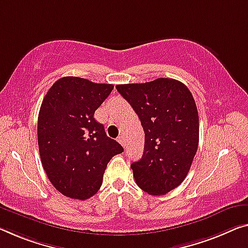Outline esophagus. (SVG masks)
Returning a JSON list of instances; mask_svg holds the SVG:
<instances>
[{
	"instance_id": "obj_1",
	"label": "esophagus",
	"mask_w": 248,
	"mask_h": 248,
	"mask_svg": "<svg viewBox=\"0 0 248 248\" xmlns=\"http://www.w3.org/2000/svg\"><path fill=\"white\" fill-rule=\"evenodd\" d=\"M117 140H118V142L119 143H121V145H123L124 147H125L124 145H125V140H124V136H119L117 138Z\"/></svg>"
}]
</instances>
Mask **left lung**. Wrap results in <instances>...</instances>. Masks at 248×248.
I'll return each instance as SVG.
<instances>
[{
  "label": "left lung",
  "instance_id": "1",
  "mask_svg": "<svg viewBox=\"0 0 248 248\" xmlns=\"http://www.w3.org/2000/svg\"><path fill=\"white\" fill-rule=\"evenodd\" d=\"M145 131L141 159L132 162L136 184L150 195H165L186 178L198 148L199 118L184 83L159 78L146 83L118 84Z\"/></svg>",
  "mask_w": 248,
  "mask_h": 248
}]
</instances>
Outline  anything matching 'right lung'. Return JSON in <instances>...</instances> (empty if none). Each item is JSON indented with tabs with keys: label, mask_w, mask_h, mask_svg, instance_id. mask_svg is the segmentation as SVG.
<instances>
[{
	"label": "right lung",
	"mask_w": 248,
	"mask_h": 248,
	"mask_svg": "<svg viewBox=\"0 0 248 248\" xmlns=\"http://www.w3.org/2000/svg\"><path fill=\"white\" fill-rule=\"evenodd\" d=\"M112 89V84L63 77L43 99L38 118L40 157L51 184L66 197H92L110 159L124 151L93 117Z\"/></svg>",
	"instance_id": "add662e5"
}]
</instances>
